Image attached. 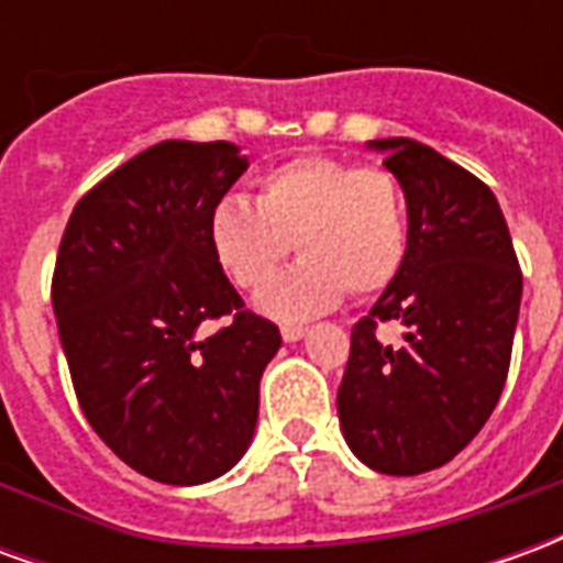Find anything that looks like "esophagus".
Listing matches in <instances>:
<instances>
[{
  "label": "esophagus",
  "instance_id": "34e87169",
  "mask_svg": "<svg viewBox=\"0 0 563 563\" xmlns=\"http://www.w3.org/2000/svg\"><path fill=\"white\" fill-rule=\"evenodd\" d=\"M280 334H283V341H286V343H295V341H301V338H305L307 329H305V325H283Z\"/></svg>",
  "mask_w": 563,
  "mask_h": 563
}]
</instances>
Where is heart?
<instances>
[{
  "label": "heart",
  "instance_id": "heart-1",
  "mask_svg": "<svg viewBox=\"0 0 563 563\" xmlns=\"http://www.w3.org/2000/svg\"><path fill=\"white\" fill-rule=\"evenodd\" d=\"M208 244L222 274L258 292L289 250L301 262L265 289L262 310L305 319L341 301L346 289L371 298L389 289L407 256V205L383 165L334 156H298L271 168L253 205L220 198L208 217Z\"/></svg>",
  "mask_w": 563,
  "mask_h": 563
}]
</instances>
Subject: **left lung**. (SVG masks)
I'll use <instances>...</instances> for the list:
<instances>
[{"label":"left lung","instance_id":"1","mask_svg":"<svg viewBox=\"0 0 563 563\" xmlns=\"http://www.w3.org/2000/svg\"><path fill=\"white\" fill-rule=\"evenodd\" d=\"M386 150L407 198V256L377 305L353 325L338 389L346 443L389 476L443 467L483 431L504 391L519 322L521 268L495 192L410 139ZM398 318L405 343L376 341Z\"/></svg>","mask_w":563,"mask_h":563}]
</instances>
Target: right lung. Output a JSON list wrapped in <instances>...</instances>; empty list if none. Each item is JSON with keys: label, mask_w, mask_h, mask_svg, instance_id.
<instances>
[{"label": "right lung", "mask_w": 563, "mask_h": 563, "mask_svg": "<svg viewBox=\"0 0 563 563\" xmlns=\"http://www.w3.org/2000/svg\"><path fill=\"white\" fill-rule=\"evenodd\" d=\"M244 172L229 141H162L92 186L59 241L51 298L80 410L156 483L238 464L280 350V329L246 310L208 244L210 210Z\"/></svg>", "instance_id": "1"}]
</instances>
